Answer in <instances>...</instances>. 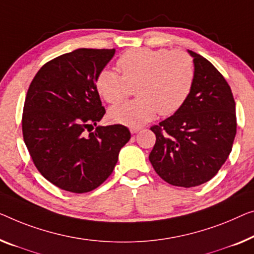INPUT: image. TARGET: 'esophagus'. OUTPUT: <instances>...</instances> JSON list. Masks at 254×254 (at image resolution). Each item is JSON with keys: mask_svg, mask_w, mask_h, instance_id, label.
I'll return each instance as SVG.
<instances>
[{"mask_svg": "<svg viewBox=\"0 0 254 254\" xmlns=\"http://www.w3.org/2000/svg\"><path fill=\"white\" fill-rule=\"evenodd\" d=\"M141 130V128L138 127H130V132L131 133H138V132Z\"/></svg>", "mask_w": 254, "mask_h": 254, "instance_id": "esophagus-1", "label": "esophagus"}]
</instances>
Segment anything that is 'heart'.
<instances>
[{"instance_id": "obj_1", "label": "heart", "mask_w": 254, "mask_h": 254, "mask_svg": "<svg viewBox=\"0 0 254 254\" xmlns=\"http://www.w3.org/2000/svg\"><path fill=\"white\" fill-rule=\"evenodd\" d=\"M122 75L103 69L98 75V92L109 104L130 96L137 85L138 99L117 104L109 119L124 126H141L157 112L163 116L177 113L186 103L195 82V64L184 51L168 49H131L120 57Z\"/></svg>"}]
</instances>
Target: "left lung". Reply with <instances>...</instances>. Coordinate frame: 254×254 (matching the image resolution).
I'll return each mask as SVG.
<instances>
[{
	"instance_id": "left-lung-1",
	"label": "left lung",
	"mask_w": 254,
	"mask_h": 254,
	"mask_svg": "<svg viewBox=\"0 0 254 254\" xmlns=\"http://www.w3.org/2000/svg\"><path fill=\"white\" fill-rule=\"evenodd\" d=\"M195 82L186 103L151 127L149 161L162 179L190 188L211 180L228 158L236 135L235 100L225 77L204 57L188 50Z\"/></svg>"
}]
</instances>
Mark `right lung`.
Wrapping results in <instances>:
<instances>
[{
  "instance_id": "obj_1",
  "label": "right lung",
  "mask_w": 254,
  "mask_h": 254,
  "mask_svg": "<svg viewBox=\"0 0 254 254\" xmlns=\"http://www.w3.org/2000/svg\"><path fill=\"white\" fill-rule=\"evenodd\" d=\"M114 55L115 49H77L57 57L37 71L26 94V147L41 175L64 190L99 187L131 138L121 124L86 133L106 113L96 81Z\"/></svg>"
}]
</instances>
